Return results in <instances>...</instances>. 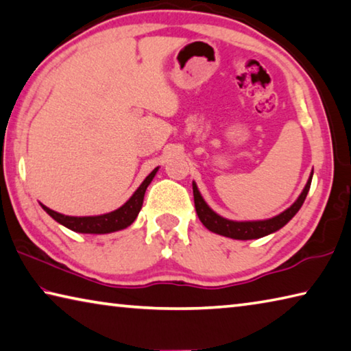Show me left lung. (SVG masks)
<instances>
[{"label": "left lung", "instance_id": "8db88e82", "mask_svg": "<svg viewBox=\"0 0 351 351\" xmlns=\"http://www.w3.org/2000/svg\"><path fill=\"white\" fill-rule=\"evenodd\" d=\"M313 180V173L308 180L304 192L300 193V197L297 198L295 203L282 212L280 215H277L271 219H265V221H230V219H226L223 217L217 215L209 206L204 203L203 197H201L198 192L197 184L193 182V199H195V209H197V215L201 219L207 229L212 230V232L229 237V239L235 240H252V239H260V237H265L268 234L276 232L280 228H283L291 218H293L299 209L304 204L306 198L308 190H310Z\"/></svg>", "mask_w": 351, "mask_h": 351}]
</instances>
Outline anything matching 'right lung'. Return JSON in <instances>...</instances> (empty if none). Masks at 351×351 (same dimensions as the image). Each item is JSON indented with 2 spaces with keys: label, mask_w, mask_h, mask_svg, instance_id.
Returning <instances> with one entry per match:
<instances>
[{
  "label": "right lung",
  "mask_w": 351,
  "mask_h": 351,
  "mask_svg": "<svg viewBox=\"0 0 351 351\" xmlns=\"http://www.w3.org/2000/svg\"><path fill=\"white\" fill-rule=\"evenodd\" d=\"M158 169H154L150 175H148L144 182L141 184L139 189L133 193V197L130 198L125 204L122 207H119L117 210L105 213V215H97V217H68V215H62L56 210L49 209L41 204V207L49 213V215L56 219L57 223H60L63 226H66L68 229L74 230V232H82V234H110V232H116V230L125 229L132 224L142 207V203H144V195L145 190L148 187V184L152 182V180L156 175Z\"/></svg>",
  "instance_id": "right-lung-1"
}]
</instances>
